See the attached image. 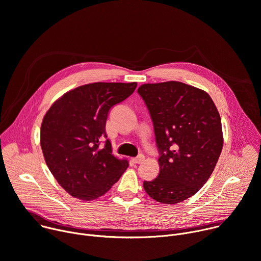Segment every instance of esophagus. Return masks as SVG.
<instances>
[{"label":"esophagus","instance_id":"34e87169","mask_svg":"<svg viewBox=\"0 0 261 261\" xmlns=\"http://www.w3.org/2000/svg\"><path fill=\"white\" fill-rule=\"evenodd\" d=\"M143 161H144V155H143V154H139L138 156L132 159V162L135 163V164H140V163H142Z\"/></svg>","mask_w":261,"mask_h":261}]
</instances>
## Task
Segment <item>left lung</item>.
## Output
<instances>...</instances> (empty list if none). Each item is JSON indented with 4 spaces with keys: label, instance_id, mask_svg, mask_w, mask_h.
I'll list each match as a JSON object with an SVG mask.
<instances>
[{
    "label": "left lung",
    "instance_id": "left-lung-1",
    "mask_svg": "<svg viewBox=\"0 0 261 261\" xmlns=\"http://www.w3.org/2000/svg\"><path fill=\"white\" fill-rule=\"evenodd\" d=\"M144 100L160 151V173L144 181L146 194L167 205L198 193L211 176L223 145L221 119L210 95L194 86L169 81L143 84Z\"/></svg>",
    "mask_w": 261,
    "mask_h": 261
}]
</instances>
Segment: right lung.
<instances>
[{
    "mask_svg": "<svg viewBox=\"0 0 261 261\" xmlns=\"http://www.w3.org/2000/svg\"><path fill=\"white\" fill-rule=\"evenodd\" d=\"M133 83H92L64 93L41 125L45 162L59 186L73 198L92 201L108 193L129 163L112 153L106 124L111 109L129 97Z\"/></svg>",
    "mask_w": 261,
    "mask_h": 261,
    "instance_id": "add662e5",
    "label": "right lung"
}]
</instances>
